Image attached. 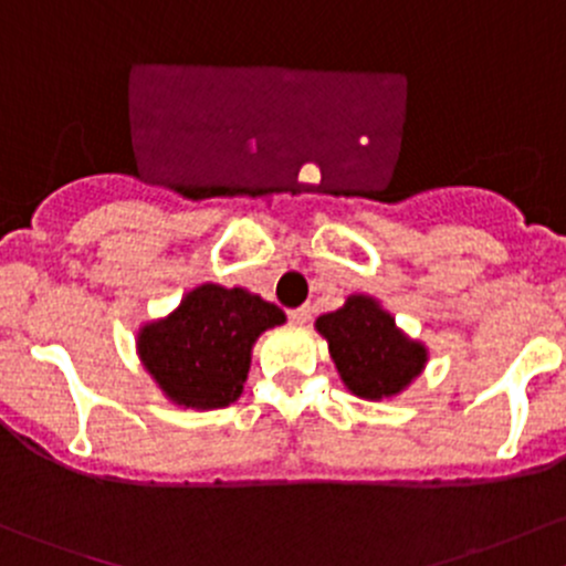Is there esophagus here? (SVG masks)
Wrapping results in <instances>:
<instances>
[{"instance_id":"34e87169","label":"esophagus","mask_w":566,"mask_h":566,"mask_svg":"<svg viewBox=\"0 0 566 566\" xmlns=\"http://www.w3.org/2000/svg\"><path fill=\"white\" fill-rule=\"evenodd\" d=\"M287 317L293 319V323H306V319L312 317V310L310 306H298V310H290Z\"/></svg>"}]
</instances>
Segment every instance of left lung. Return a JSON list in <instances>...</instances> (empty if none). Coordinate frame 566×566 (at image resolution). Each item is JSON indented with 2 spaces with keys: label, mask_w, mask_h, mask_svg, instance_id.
<instances>
[{
  "label": "left lung",
  "mask_w": 566,
  "mask_h": 566,
  "mask_svg": "<svg viewBox=\"0 0 566 566\" xmlns=\"http://www.w3.org/2000/svg\"><path fill=\"white\" fill-rule=\"evenodd\" d=\"M328 339L331 358L342 380L364 399H384L402 391L427 361V350L394 325L389 312L373 298L353 295L342 310L317 317Z\"/></svg>",
  "instance_id": "obj_1"
}]
</instances>
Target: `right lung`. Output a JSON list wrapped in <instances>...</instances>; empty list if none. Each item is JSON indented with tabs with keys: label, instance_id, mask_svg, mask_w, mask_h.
Here are the masks:
<instances>
[{
	"label": "right lung",
	"instance_id": "obj_1",
	"mask_svg": "<svg viewBox=\"0 0 566 566\" xmlns=\"http://www.w3.org/2000/svg\"><path fill=\"white\" fill-rule=\"evenodd\" d=\"M284 312L260 295L202 284L180 310L139 334V356L169 399L186 408H224L247 380L251 345Z\"/></svg>",
	"mask_w": 566,
	"mask_h": 566
}]
</instances>
